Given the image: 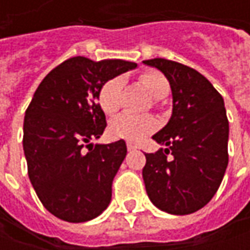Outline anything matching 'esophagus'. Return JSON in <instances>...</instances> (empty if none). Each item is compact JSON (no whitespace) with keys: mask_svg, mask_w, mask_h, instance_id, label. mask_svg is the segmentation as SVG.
<instances>
[{"mask_svg":"<svg viewBox=\"0 0 250 250\" xmlns=\"http://www.w3.org/2000/svg\"><path fill=\"white\" fill-rule=\"evenodd\" d=\"M126 147H128V150H129V151L138 149V146H135L133 143H126Z\"/></svg>","mask_w":250,"mask_h":250,"instance_id":"obj_1","label":"esophagus"}]
</instances>
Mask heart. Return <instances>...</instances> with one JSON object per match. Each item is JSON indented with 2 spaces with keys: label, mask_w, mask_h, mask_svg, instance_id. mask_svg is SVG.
<instances>
[{
  "label": "heart",
  "mask_w": 250,
  "mask_h": 250,
  "mask_svg": "<svg viewBox=\"0 0 250 250\" xmlns=\"http://www.w3.org/2000/svg\"><path fill=\"white\" fill-rule=\"evenodd\" d=\"M140 81L145 84L151 97L160 100L166 97L169 91V83L163 73L157 71H147L142 73ZM124 87V79L121 76L111 78L101 84L97 94V101L101 110L105 114H114L121 105V91ZM156 129V122L150 117L135 115L129 112L120 114L110 122V135L115 139H126L138 142L147 133Z\"/></svg>",
  "instance_id": "obj_1"
}]
</instances>
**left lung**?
Instances as JSON below:
<instances>
[{"instance_id": "obj_1", "label": "left lung", "mask_w": 250, "mask_h": 250, "mask_svg": "<svg viewBox=\"0 0 250 250\" xmlns=\"http://www.w3.org/2000/svg\"><path fill=\"white\" fill-rule=\"evenodd\" d=\"M143 62L164 73L172 90V115L153 136L167 149L145 154L146 192L160 210L190 214L211 200L226 174L229 129L224 100L190 66L166 58Z\"/></svg>"}]
</instances>
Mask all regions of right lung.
<instances>
[{"mask_svg":"<svg viewBox=\"0 0 250 250\" xmlns=\"http://www.w3.org/2000/svg\"><path fill=\"white\" fill-rule=\"evenodd\" d=\"M135 66L122 60L72 57L34 91L23 122L27 174L43 206L63 221H89L110 205L126 145L122 139L90 143L107 126L97 94L103 83Z\"/></svg>","mask_w":250,"mask_h":250,"instance_id":"1","label":"right lung"}]
</instances>
